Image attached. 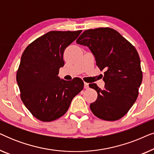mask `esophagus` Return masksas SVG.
<instances>
[{
	"label": "esophagus",
	"mask_w": 154,
	"mask_h": 154,
	"mask_svg": "<svg viewBox=\"0 0 154 154\" xmlns=\"http://www.w3.org/2000/svg\"><path fill=\"white\" fill-rule=\"evenodd\" d=\"M84 88H85V89H88V88H89V85H88V83H84Z\"/></svg>",
	"instance_id": "34e87169"
}]
</instances>
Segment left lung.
Segmentation results:
<instances>
[{"mask_svg":"<svg viewBox=\"0 0 154 154\" xmlns=\"http://www.w3.org/2000/svg\"><path fill=\"white\" fill-rule=\"evenodd\" d=\"M76 43L87 46L95 58L103 76L104 89L89 84L97 92L90 105L92 112L104 121L124 116L137 98L142 81L140 59L135 48L114 29L98 28L84 31Z\"/></svg>","mask_w":154,"mask_h":154,"instance_id":"8db88e82","label":"left lung"}]
</instances>
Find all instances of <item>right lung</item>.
<instances>
[{
  "instance_id": "obj_1",
  "label": "right lung",
  "mask_w": 154,
  "mask_h": 154,
  "mask_svg": "<svg viewBox=\"0 0 154 154\" xmlns=\"http://www.w3.org/2000/svg\"><path fill=\"white\" fill-rule=\"evenodd\" d=\"M82 31H50L27 46L21 57L17 82L23 103L33 116L50 122L65 114L71 101L83 90L79 78L58 76L63 54Z\"/></svg>"
}]
</instances>
